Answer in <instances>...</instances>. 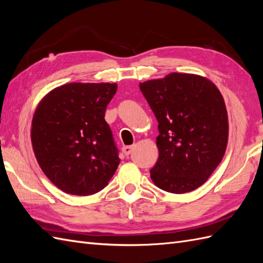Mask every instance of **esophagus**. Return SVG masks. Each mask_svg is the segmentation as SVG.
Segmentation results:
<instances>
[{
	"label": "esophagus",
	"instance_id": "1",
	"mask_svg": "<svg viewBox=\"0 0 263 263\" xmlns=\"http://www.w3.org/2000/svg\"><path fill=\"white\" fill-rule=\"evenodd\" d=\"M132 149H133V146H124L122 147V152L124 153L125 156H128L132 153Z\"/></svg>",
	"mask_w": 263,
	"mask_h": 263
}]
</instances>
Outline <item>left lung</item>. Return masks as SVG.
<instances>
[{
    "label": "left lung",
    "instance_id": "1",
    "mask_svg": "<svg viewBox=\"0 0 263 263\" xmlns=\"http://www.w3.org/2000/svg\"><path fill=\"white\" fill-rule=\"evenodd\" d=\"M158 121L159 157L150 170L154 183L171 193L191 192L219 165L228 140L227 110L210 80L171 73L140 83Z\"/></svg>",
    "mask_w": 263,
    "mask_h": 263
}]
</instances>
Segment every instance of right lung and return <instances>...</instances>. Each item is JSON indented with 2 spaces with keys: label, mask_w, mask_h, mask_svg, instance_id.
<instances>
[{
  "label": "right lung",
  "mask_w": 263,
  "mask_h": 263,
  "mask_svg": "<svg viewBox=\"0 0 263 263\" xmlns=\"http://www.w3.org/2000/svg\"><path fill=\"white\" fill-rule=\"evenodd\" d=\"M116 83L73 82L54 89L32 117L31 142L39 166L63 192L90 195L113 177L119 158L105 110Z\"/></svg>",
  "instance_id": "1"
}]
</instances>
